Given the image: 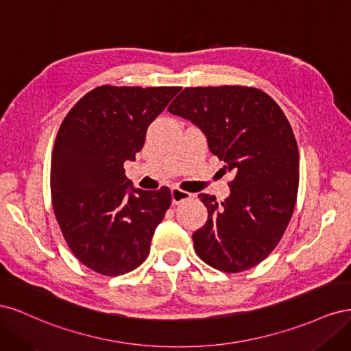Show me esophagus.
I'll list each match as a JSON object with an SVG mask.
<instances>
[{
	"label": "esophagus",
	"mask_w": 351,
	"mask_h": 351,
	"mask_svg": "<svg viewBox=\"0 0 351 351\" xmlns=\"http://www.w3.org/2000/svg\"><path fill=\"white\" fill-rule=\"evenodd\" d=\"M171 197H173V204H174V205H178V204H182V202H184V200L192 197V193L184 192V190H182V189L174 187V189L171 190Z\"/></svg>",
	"instance_id": "1"
}]
</instances>
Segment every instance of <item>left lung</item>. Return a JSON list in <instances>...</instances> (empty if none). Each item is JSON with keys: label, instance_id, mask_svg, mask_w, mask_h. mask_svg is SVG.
<instances>
[{"label": "left lung", "instance_id": "left-lung-1", "mask_svg": "<svg viewBox=\"0 0 351 351\" xmlns=\"http://www.w3.org/2000/svg\"><path fill=\"white\" fill-rule=\"evenodd\" d=\"M168 111L195 123L234 176L224 202L199 195L208 221L193 234L197 256L227 274L256 267L277 247L295 206L299 147L289 120L268 93L239 84L186 88Z\"/></svg>", "mask_w": 351, "mask_h": 351}]
</instances>
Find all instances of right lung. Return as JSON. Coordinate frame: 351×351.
Here are the masks:
<instances>
[{"instance_id": "add662e5", "label": "right lung", "mask_w": 351, "mask_h": 351, "mask_svg": "<svg viewBox=\"0 0 351 351\" xmlns=\"http://www.w3.org/2000/svg\"><path fill=\"white\" fill-rule=\"evenodd\" d=\"M178 86H104L80 98L62 120L51 159L52 208L70 250L107 277L136 269L171 205V190L133 189L134 159L155 117Z\"/></svg>"}]
</instances>
